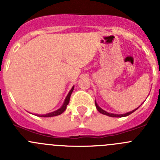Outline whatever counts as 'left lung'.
Listing matches in <instances>:
<instances>
[{"label":"left lung","instance_id":"left-lung-1","mask_svg":"<svg viewBox=\"0 0 160 160\" xmlns=\"http://www.w3.org/2000/svg\"><path fill=\"white\" fill-rule=\"evenodd\" d=\"M95 107H96V108H97L98 111H99V112L101 113V114H105V115H107V116H110V117H116V118H118V117H125V116H128V115H129V114H131V113H133V112H134V111H136V110H137V109L138 108H138L135 109V110H134V111H131V112L126 113V114H111V113H108V112H107V111H103L102 109L100 108V107H98V104H97V103H96V102H95Z\"/></svg>","mask_w":160,"mask_h":160}]
</instances>
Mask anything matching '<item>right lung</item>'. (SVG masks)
<instances>
[{
    "instance_id": "obj_1",
    "label": "right lung",
    "mask_w": 160,
    "mask_h": 160,
    "mask_svg": "<svg viewBox=\"0 0 160 160\" xmlns=\"http://www.w3.org/2000/svg\"><path fill=\"white\" fill-rule=\"evenodd\" d=\"M73 87H72V89L70 90V92H69L68 95L66 96V99H65V102H64V103H63L62 107H61V108H59L58 110H57L56 111H53V112H52V113H49V114H44V115H39V114H37V115H38V116H41V117H53V116H57V115H59V114H61L62 113L64 112V111H66V107H67V105L69 104L70 96H71V94H72V92H73Z\"/></svg>"
}]
</instances>
